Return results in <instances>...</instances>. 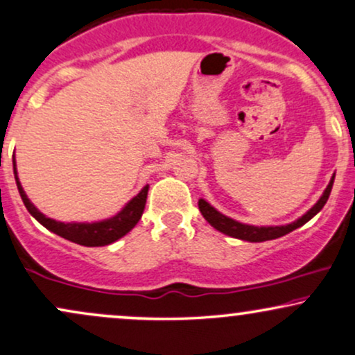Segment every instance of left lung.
I'll return each instance as SVG.
<instances>
[{
	"label": "left lung",
	"mask_w": 355,
	"mask_h": 355,
	"mask_svg": "<svg viewBox=\"0 0 355 355\" xmlns=\"http://www.w3.org/2000/svg\"><path fill=\"white\" fill-rule=\"evenodd\" d=\"M334 178L332 176L331 182L324 191V194L320 196V199L314 204V207L306 212L301 219L294 220V223L287 224V226H269V227H257V226H249V224H243L237 223V220L227 218V216L220 214L219 211H216L211 204H207L204 199H199V211L204 216V219L211 224L212 227L218 229V231L224 232V234L236 237V239H243V241H249V243H262V241H270V239H277V237L289 234L291 231L294 229L304 226L307 220H311L314 218L318 212L322 209L324 204L327 202L329 196H331L332 191V184H334Z\"/></svg>",
	"instance_id": "1"
}]
</instances>
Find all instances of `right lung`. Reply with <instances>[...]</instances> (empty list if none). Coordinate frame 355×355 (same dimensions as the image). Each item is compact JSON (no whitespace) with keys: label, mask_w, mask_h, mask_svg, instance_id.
Here are the masks:
<instances>
[{"label":"right lung","mask_w":355,"mask_h":355,"mask_svg":"<svg viewBox=\"0 0 355 355\" xmlns=\"http://www.w3.org/2000/svg\"><path fill=\"white\" fill-rule=\"evenodd\" d=\"M16 166V164H15ZM15 178H16V186H18L19 196L23 199L24 206L29 211V214L33 218H36L46 229L54 232V234L64 237V239L71 241V243H76L81 245H87V248H96V245H106L118 241L119 237L128 234L132 227L136 226L137 220L143 216L144 206H146V198H148V189L149 186H144L141 189V193L132 198L131 201L126 204L123 211L118 212L114 218L101 220V223H93V224H64L53 220L46 216L41 214L40 211L33 206L31 201L28 199V196L24 194L23 187H21L18 176H16V168H15Z\"/></svg>","instance_id":"right-lung-1"}]
</instances>
